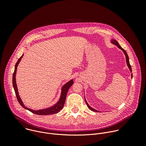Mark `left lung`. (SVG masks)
I'll return each mask as SVG.
<instances>
[{"instance_id": "left-lung-1", "label": "left lung", "mask_w": 146, "mask_h": 146, "mask_svg": "<svg viewBox=\"0 0 146 146\" xmlns=\"http://www.w3.org/2000/svg\"><path fill=\"white\" fill-rule=\"evenodd\" d=\"M111 43L113 44H114V45H116L119 49H121L123 52V53H124V54H125V57H126V61H127V65H128V68H129V70H130V71L132 72V68H131V65H130V64H129V57H128V54H127V52L125 51V50L124 49H123L120 46H119V44H118V43L117 42V41L115 40H114V39H112L111 40ZM131 77H132V74H131ZM85 100H86V104H87V107L91 110H92V111H96V112H98V110H95V109H93L92 108H91L88 104V103L87 102V100H86V99H85Z\"/></svg>"}]
</instances>
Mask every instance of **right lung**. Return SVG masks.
<instances>
[{
  "mask_svg": "<svg viewBox=\"0 0 146 146\" xmlns=\"http://www.w3.org/2000/svg\"><path fill=\"white\" fill-rule=\"evenodd\" d=\"M23 55H23L21 56L19 58V59L18 60V61L17 62V63H16L15 66L14 72L13 76V87H14L15 93V95H16V96H17V100H18L19 103L24 109L30 111L31 112H32V113H33L35 114H37V115H50V114H55V113H58L60 110H62L64 108L68 91L69 89L70 88V87L72 86V84L74 83L73 80H71L70 81H69V82L66 83V84L63 87H62L60 99H59V101L55 104V105H54L53 106H52L51 108H47V109H42V110H33L32 109H30L25 106L23 102H22L21 99V98L19 96V94H18L17 86V84H16V81H15V75H16V72H17V66H18V65L19 63V62L21 61V58H23Z\"/></svg>",
  "mask_w": 146,
  "mask_h": 146,
  "instance_id": "1",
  "label": "right lung"
}]
</instances>
